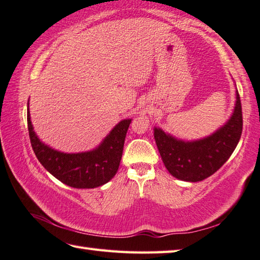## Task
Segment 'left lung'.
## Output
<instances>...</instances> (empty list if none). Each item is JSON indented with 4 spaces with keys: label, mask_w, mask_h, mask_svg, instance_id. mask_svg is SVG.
Wrapping results in <instances>:
<instances>
[{
    "label": "left lung",
    "mask_w": 260,
    "mask_h": 260,
    "mask_svg": "<svg viewBox=\"0 0 260 260\" xmlns=\"http://www.w3.org/2000/svg\"><path fill=\"white\" fill-rule=\"evenodd\" d=\"M242 125L241 100L237 92L235 113L213 135L195 142H182L154 128V139L168 171L180 180L196 182L215 174L225 164L239 143Z\"/></svg>",
    "instance_id": "8db88e82"
}]
</instances>
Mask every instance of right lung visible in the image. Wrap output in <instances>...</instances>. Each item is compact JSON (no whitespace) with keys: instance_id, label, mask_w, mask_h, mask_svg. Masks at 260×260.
<instances>
[{"instance_id":"1","label":"right lung","mask_w":260,"mask_h":260,"mask_svg":"<svg viewBox=\"0 0 260 260\" xmlns=\"http://www.w3.org/2000/svg\"><path fill=\"white\" fill-rule=\"evenodd\" d=\"M30 143L36 156L46 170L63 184L73 188H95L105 185L118 170L124 142L132 119L115 126L101 145L84 153L68 154L50 149L39 141L27 113Z\"/></svg>"}]
</instances>
